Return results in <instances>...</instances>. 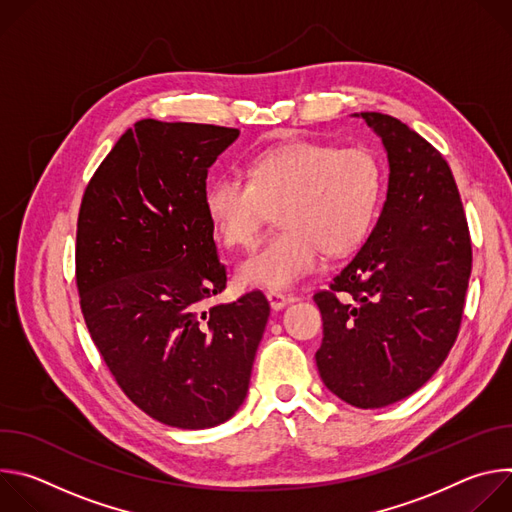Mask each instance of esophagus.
Segmentation results:
<instances>
[{
  "label": "esophagus",
  "mask_w": 512,
  "mask_h": 512,
  "mask_svg": "<svg viewBox=\"0 0 512 512\" xmlns=\"http://www.w3.org/2000/svg\"><path fill=\"white\" fill-rule=\"evenodd\" d=\"M267 300H269V304H271L273 310H281V308H285L287 304L294 302L296 298H294V296H287V294H281V291H267Z\"/></svg>",
  "instance_id": "1"
}]
</instances>
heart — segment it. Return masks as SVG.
<instances>
[{
    "instance_id": "1",
    "label": "heart",
    "mask_w": 512,
    "mask_h": 512,
    "mask_svg": "<svg viewBox=\"0 0 512 512\" xmlns=\"http://www.w3.org/2000/svg\"><path fill=\"white\" fill-rule=\"evenodd\" d=\"M381 198L383 166L371 150L304 139L257 154L247 176H216L204 208L218 241L241 249L255 245L277 206L283 229L237 269L241 283L275 291L318 271L324 253L360 247L377 221Z\"/></svg>"
}]
</instances>
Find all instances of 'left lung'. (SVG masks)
Returning a JSON list of instances; mask_svg holds the SVG:
<instances>
[{
  "mask_svg": "<svg viewBox=\"0 0 512 512\" xmlns=\"http://www.w3.org/2000/svg\"><path fill=\"white\" fill-rule=\"evenodd\" d=\"M354 115L383 139L389 188L367 243L314 296L324 322L316 364L336 397L379 409L423 387L454 346L472 245L444 156L391 115Z\"/></svg>",
  "mask_w": 512,
  "mask_h": 512,
  "instance_id": "1",
  "label": "left lung"
}]
</instances>
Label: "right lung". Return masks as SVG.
<instances>
[{
    "label": "right lung",
    "mask_w": 512,
    "mask_h": 512,
    "mask_svg": "<svg viewBox=\"0 0 512 512\" xmlns=\"http://www.w3.org/2000/svg\"><path fill=\"white\" fill-rule=\"evenodd\" d=\"M239 129L141 119L93 174L77 223L81 310L123 393L180 429L221 425L243 405L269 302L227 287L204 208L208 168Z\"/></svg>",
    "instance_id": "obj_1"
}]
</instances>
